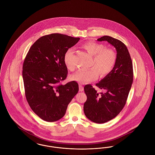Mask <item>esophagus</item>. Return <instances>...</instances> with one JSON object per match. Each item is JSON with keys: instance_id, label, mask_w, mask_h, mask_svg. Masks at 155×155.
<instances>
[{"instance_id": "obj_1", "label": "esophagus", "mask_w": 155, "mask_h": 155, "mask_svg": "<svg viewBox=\"0 0 155 155\" xmlns=\"http://www.w3.org/2000/svg\"><path fill=\"white\" fill-rule=\"evenodd\" d=\"M79 89H80V91L81 92L84 91V87L81 84H79Z\"/></svg>"}]
</instances>
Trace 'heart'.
<instances>
[{
    "label": "heart",
    "mask_w": 155,
    "mask_h": 155,
    "mask_svg": "<svg viewBox=\"0 0 155 155\" xmlns=\"http://www.w3.org/2000/svg\"><path fill=\"white\" fill-rule=\"evenodd\" d=\"M84 48L93 56L91 66H94L88 70H80L71 77L73 81L79 83H86L94 81L98 77V71L101 76L109 74L114 66L116 56V54L110 49H106L103 44L94 42H86L83 45ZM74 52L71 49H69L65 52L63 61L67 68L70 71L75 69L73 61Z\"/></svg>",
    "instance_id": "obj_1"
}]
</instances>
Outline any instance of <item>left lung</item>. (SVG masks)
<instances>
[{
  "mask_svg": "<svg viewBox=\"0 0 155 155\" xmlns=\"http://www.w3.org/2000/svg\"><path fill=\"white\" fill-rule=\"evenodd\" d=\"M97 41H107L117 52L112 70L96 84L104 92L99 94L91 84L84 87L87 96L84 104L86 117L91 121L102 124L116 117L125 106L133 81V63L127 46L120 40L103 36Z\"/></svg>",
  "mask_w": 155,
  "mask_h": 155,
  "instance_id": "1",
  "label": "left lung"
}]
</instances>
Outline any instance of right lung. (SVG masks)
I'll use <instances>...</instances> for the list:
<instances>
[{"instance_id": "right-lung-1", "label": "right lung", "mask_w": 155, "mask_h": 155, "mask_svg": "<svg viewBox=\"0 0 155 155\" xmlns=\"http://www.w3.org/2000/svg\"><path fill=\"white\" fill-rule=\"evenodd\" d=\"M80 39L60 34L45 35L32 45L25 58L22 78L26 99L33 111L46 121L62 118L78 92L76 81L65 85L60 82L68 73L64 54Z\"/></svg>"}]
</instances>
